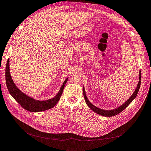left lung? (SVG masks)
<instances>
[{
    "label": "left lung",
    "instance_id": "1",
    "mask_svg": "<svg viewBox=\"0 0 151 151\" xmlns=\"http://www.w3.org/2000/svg\"><path fill=\"white\" fill-rule=\"evenodd\" d=\"M139 83H138L137 86V88L134 92V93L132 94V95L129 98V99H127V101H126L124 103L122 104L121 106H120L119 107H118L116 108H115L113 109H110V110H105V109L99 108L96 106H94V105H93L89 101V99H88V98H87L84 87L83 86V94H84V97L85 99V101H86L87 105H88L91 109H92L94 112L99 114V115H102L104 116H107V117L115 116V115H118V114L121 113L123 110H124V109H125L128 106H129V105L132 103V101L135 98L137 95L139 89H140V83H141V72H140V70L139 71Z\"/></svg>",
    "mask_w": 151,
    "mask_h": 151
}]
</instances>
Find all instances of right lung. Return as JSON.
Masks as SVG:
<instances>
[{"instance_id":"right-lung-1","label":"right lung","mask_w":151,"mask_h":151,"mask_svg":"<svg viewBox=\"0 0 151 151\" xmlns=\"http://www.w3.org/2000/svg\"><path fill=\"white\" fill-rule=\"evenodd\" d=\"M68 81V77L64 81L63 85L58 92L57 94L54 98L45 101H39L32 98L28 95L17 88V86L14 83L12 79L10 69H9V59H8L6 67V82L9 92L14 98L16 101L19 103L24 109L31 112H40L47 109H51L55 106L58 102L62 94L63 93V88Z\"/></svg>"}]
</instances>
